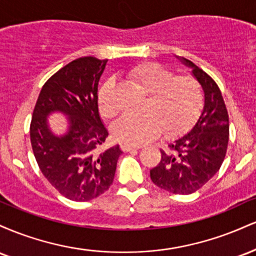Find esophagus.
I'll use <instances>...</instances> for the list:
<instances>
[{"instance_id": "34e87169", "label": "esophagus", "mask_w": 256, "mask_h": 256, "mask_svg": "<svg viewBox=\"0 0 256 256\" xmlns=\"http://www.w3.org/2000/svg\"><path fill=\"white\" fill-rule=\"evenodd\" d=\"M122 152H132V150H138V149H140V146H130V144H122Z\"/></svg>"}]
</instances>
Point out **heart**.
Segmentation results:
<instances>
[{
	"label": "heart",
	"mask_w": 256,
	"mask_h": 256,
	"mask_svg": "<svg viewBox=\"0 0 256 256\" xmlns=\"http://www.w3.org/2000/svg\"><path fill=\"white\" fill-rule=\"evenodd\" d=\"M126 79L148 95L143 104L144 114L125 116L114 122L112 136L120 143L140 146L162 130L167 136H174L186 130L202 110L201 85L190 76L173 77L172 72L161 64L142 62L128 70ZM98 106L104 118H112L118 112L112 80L100 88Z\"/></svg>",
	"instance_id": "1"
}]
</instances>
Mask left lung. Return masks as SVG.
Instances as JSON below:
<instances>
[{
    "instance_id": "8db88e82",
    "label": "left lung",
    "mask_w": 256,
    "mask_h": 256,
    "mask_svg": "<svg viewBox=\"0 0 256 256\" xmlns=\"http://www.w3.org/2000/svg\"><path fill=\"white\" fill-rule=\"evenodd\" d=\"M192 68L204 92V106L189 134L160 149L161 160L150 170L156 186L172 194L188 195L201 189L219 171L228 144V114L222 91L204 70L183 58Z\"/></svg>"
}]
</instances>
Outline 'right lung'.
I'll return each mask as SVG.
<instances>
[{
    "instance_id": "obj_1",
    "label": "right lung",
    "mask_w": 256,
    "mask_h": 256,
    "mask_svg": "<svg viewBox=\"0 0 256 256\" xmlns=\"http://www.w3.org/2000/svg\"><path fill=\"white\" fill-rule=\"evenodd\" d=\"M107 60L79 58L67 64L43 85L30 125L32 150L46 180L72 201H89L110 189L119 146L100 152L108 131L98 114V86ZM61 111L70 119L69 131L58 138L46 116Z\"/></svg>"
}]
</instances>
